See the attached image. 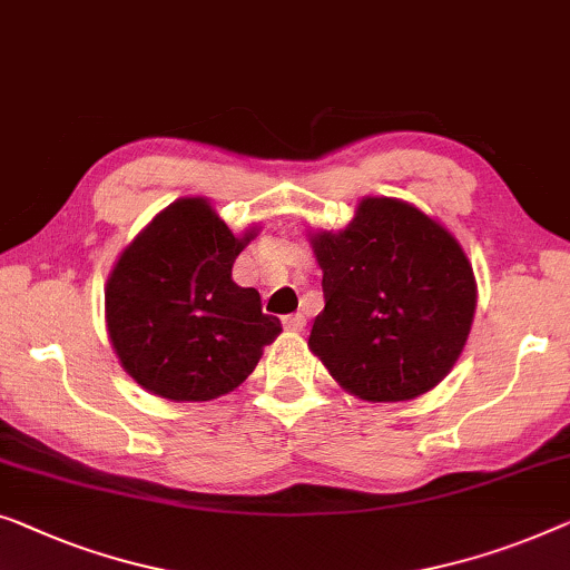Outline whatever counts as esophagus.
<instances>
[{
	"label": "esophagus",
	"mask_w": 570,
	"mask_h": 570,
	"mask_svg": "<svg viewBox=\"0 0 570 570\" xmlns=\"http://www.w3.org/2000/svg\"><path fill=\"white\" fill-rule=\"evenodd\" d=\"M283 326L287 328V332H303L305 316H303V313H291V316L283 318Z\"/></svg>",
	"instance_id": "obj_1"
}]
</instances>
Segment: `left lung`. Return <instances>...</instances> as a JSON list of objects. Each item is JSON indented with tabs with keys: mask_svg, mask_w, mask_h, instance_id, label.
I'll return each mask as SVG.
<instances>
[{
	"mask_svg": "<svg viewBox=\"0 0 570 570\" xmlns=\"http://www.w3.org/2000/svg\"><path fill=\"white\" fill-rule=\"evenodd\" d=\"M324 311L308 346L362 401H411L442 381L468 342L475 277L442 224L395 197H362L352 224L311 236Z\"/></svg>",
	"mask_w": 570,
	"mask_h": 570,
	"instance_id": "1",
	"label": "left lung"
}]
</instances>
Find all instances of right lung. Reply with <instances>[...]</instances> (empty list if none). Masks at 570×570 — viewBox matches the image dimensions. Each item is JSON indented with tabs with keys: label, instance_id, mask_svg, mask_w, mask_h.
Listing matches in <instances>:
<instances>
[{
	"label": "right lung",
	"instance_id": "1",
	"mask_svg": "<svg viewBox=\"0 0 570 570\" xmlns=\"http://www.w3.org/2000/svg\"><path fill=\"white\" fill-rule=\"evenodd\" d=\"M257 228L236 236L205 197L164 208L115 262L105 318L120 365L148 393L210 401L242 385L283 332L230 267Z\"/></svg>",
	"mask_w": 570,
	"mask_h": 570
}]
</instances>
